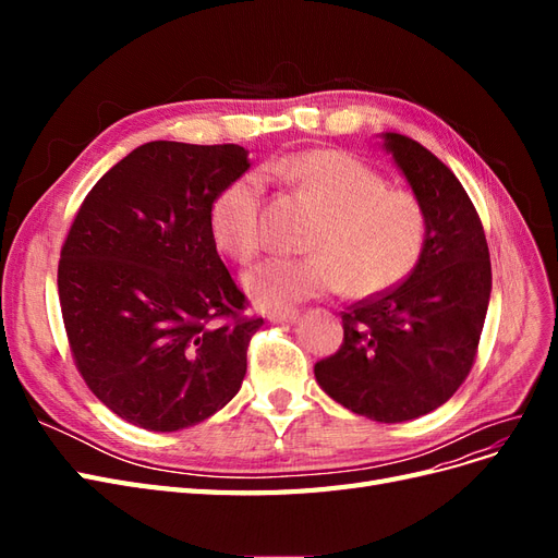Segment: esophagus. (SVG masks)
Segmentation results:
<instances>
[{"label": "esophagus", "mask_w": 558, "mask_h": 558, "mask_svg": "<svg viewBox=\"0 0 558 558\" xmlns=\"http://www.w3.org/2000/svg\"><path fill=\"white\" fill-rule=\"evenodd\" d=\"M275 324H295L298 320V310H279V312H269L267 316Z\"/></svg>", "instance_id": "34e87169"}]
</instances>
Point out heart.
I'll list each match as a JSON object with an SVG mask.
<instances>
[{
    "label": "heart",
    "instance_id": "1",
    "mask_svg": "<svg viewBox=\"0 0 558 558\" xmlns=\"http://www.w3.org/2000/svg\"><path fill=\"white\" fill-rule=\"evenodd\" d=\"M275 174L320 211L302 258H269L244 277L246 293L265 310L344 291L373 298L408 279L426 248L424 205L386 189V179L344 150H305L275 165ZM263 181L240 177L216 195L209 211L214 244L238 263L263 248Z\"/></svg>",
    "mask_w": 558,
    "mask_h": 558
}]
</instances>
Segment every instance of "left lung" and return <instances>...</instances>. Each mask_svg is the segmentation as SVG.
I'll return each instance as SVG.
<instances>
[{
	"label": "left lung",
	"instance_id": "8db88e82",
	"mask_svg": "<svg viewBox=\"0 0 558 558\" xmlns=\"http://www.w3.org/2000/svg\"><path fill=\"white\" fill-rule=\"evenodd\" d=\"M384 146L424 205L426 248L408 279L342 312L344 340L314 375L347 410L400 424L445 404L475 365L492 258L480 214L449 167L404 134H384Z\"/></svg>",
	"mask_w": 558,
	"mask_h": 558
}]
</instances>
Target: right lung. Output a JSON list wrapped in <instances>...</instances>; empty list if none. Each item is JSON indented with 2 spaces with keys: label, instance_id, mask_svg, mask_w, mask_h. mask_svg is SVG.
I'll list each match as a JSON object with an SVG mask.
<instances>
[{
  "label": "right lung",
  "instance_id": "1",
  "mask_svg": "<svg viewBox=\"0 0 558 558\" xmlns=\"http://www.w3.org/2000/svg\"><path fill=\"white\" fill-rule=\"evenodd\" d=\"M246 156L238 144H142L93 185L66 232V342L83 381L128 424L189 428L240 391L263 318L244 314L209 211Z\"/></svg>",
  "mask_w": 558,
  "mask_h": 558
}]
</instances>
